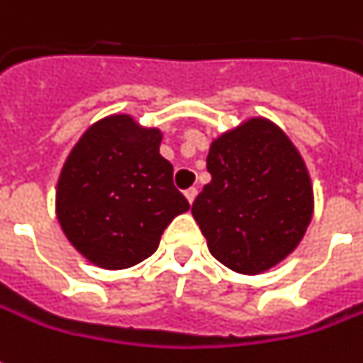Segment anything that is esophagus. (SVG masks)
I'll list each match as a JSON object with an SVG mask.
<instances>
[{
    "instance_id": "esophagus-1",
    "label": "esophagus",
    "mask_w": 363,
    "mask_h": 363,
    "mask_svg": "<svg viewBox=\"0 0 363 363\" xmlns=\"http://www.w3.org/2000/svg\"><path fill=\"white\" fill-rule=\"evenodd\" d=\"M196 196H198V189H196V187H189V189H186V198L189 203H194Z\"/></svg>"
}]
</instances>
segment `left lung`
Wrapping results in <instances>:
<instances>
[{
    "label": "left lung",
    "instance_id": "obj_1",
    "mask_svg": "<svg viewBox=\"0 0 363 363\" xmlns=\"http://www.w3.org/2000/svg\"><path fill=\"white\" fill-rule=\"evenodd\" d=\"M211 182L191 213L211 255L238 274H262L288 257L310 225L313 189L289 138L264 118L221 133L208 153Z\"/></svg>",
    "mask_w": 363,
    "mask_h": 363
}]
</instances>
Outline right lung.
<instances>
[{
    "label": "right lung",
    "mask_w": 363,
    "mask_h": 363,
    "mask_svg": "<svg viewBox=\"0 0 363 363\" xmlns=\"http://www.w3.org/2000/svg\"><path fill=\"white\" fill-rule=\"evenodd\" d=\"M162 131L130 116L96 121L60 174L55 211L65 238L104 269H125L157 250L172 220L189 210L160 153Z\"/></svg>",
    "instance_id": "obj_1"
}]
</instances>
